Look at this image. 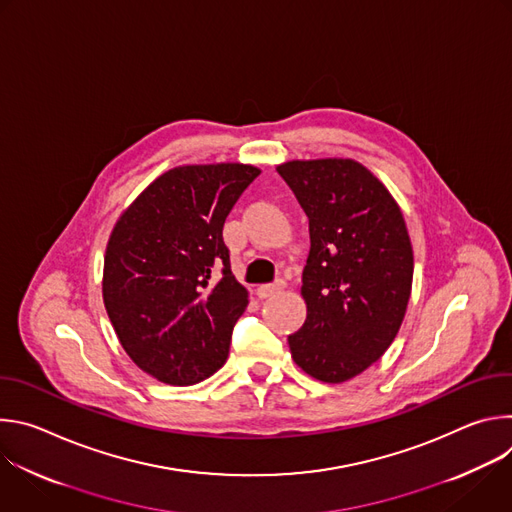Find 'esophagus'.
Instances as JSON below:
<instances>
[{
    "instance_id": "34e87169",
    "label": "esophagus",
    "mask_w": 512,
    "mask_h": 512,
    "mask_svg": "<svg viewBox=\"0 0 512 512\" xmlns=\"http://www.w3.org/2000/svg\"><path fill=\"white\" fill-rule=\"evenodd\" d=\"M283 287H285V281H283V279H277V281H273V283H265V285H259L257 294H259V298H271V296L279 294V291H281Z\"/></svg>"
}]
</instances>
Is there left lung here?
Returning <instances> with one entry per match:
<instances>
[{
  "mask_svg": "<svg viewBox=\"0 0 512 512\" xmlns=\"http://www.w3.org/2000/svg\"><path fill=\"white\" fill-rule=\"evenodd\" d=\"M310 221L302 275L304 326L289 334L298 367L344 383L377 362L405 318L413 249L389 190L354 160H294L277 166Z\"/></svg>",
  "mask_w": 512,
  "mask_h": 512,
  "instance_id": "1",
  "label": "left lung"
}]
</instances>
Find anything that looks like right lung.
Wrapping results in <instances>:
<instances>
[{
  "instance_id": "obj_1",
  "label": "right lung",
  "mask_w": 512,
  "mask_h": 512,
  "mask_svg": "<svg viewBox=\"0 0 512 512\" xmlns=\"http://www.w3.org/2000/svg\"><path fill=\"white\" fill-rule=\"evenodd\" d=\"M257 176L245 164L174 168L113 227L103 302L129 358L162 383L194 385L227 362L249 291L231 271L223 227Z\"/></svg>"
}]
</instances>
